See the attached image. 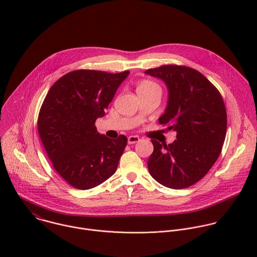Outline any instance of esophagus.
<instances>
[{
	"label": "esophagus",
	"mask_w": 257,
	"mask_h": 257,
	"mask_svg": "<svg viewBox=\"0 0 257 257\" xmlns=\"http://www.w3.org/2000/svg\"><path fill=\"white\" fill-rule=\"evenodd\" d=\"M140 140V138L136 135H131L128 137V144H134L136 142H138Z\"/></svg>",
	"instance_id": "obj_1"
}]
</instances>
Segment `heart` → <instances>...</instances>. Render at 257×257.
<instances>
[{"label": "heart", "instance_id": "obj_1", "mask_svg": "<svg viewBox=\"0 0 257 257\" xmlns=\"http://www.w3.org/2000/svg\"><path fill=\"white\" fill-rule=\"evenodd\" d=\"M153 87H159V86L156 83L152 82V81L145 80V81H142V82H140L138 84L137 90H139V89H148V88H153Z\"/></svg>", "mask_w": 257, "mask_h": 257}]
</instances>
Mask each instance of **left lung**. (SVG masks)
<instances>
[{"instance_id":"obj_1","label":"left lung","mask_w":257,"mask_h":257,"mask_svg":"<svg viewBox=\"0 0 257 257\" xmlns=\"http://www.w3.org/2000/svg\"><path fill=\"white\" fill-rule=\"evenodd\" d=\"M145 73L166 83L168 104L159 123L177 132L170 144L152 140L150 174L168 188H187L207 174L222 152L227 132L223 97L200 72L186 66L165 65Z\"/></svg>"}]
</instances>
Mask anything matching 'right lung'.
<instances>
[{
  "instance_id": "right-lung-1",
  "label": "right lung",
  "mask_w": 257,
  "mask_h": 257,
  "mask_svg": "<svg viewBox=\"0 0 257 257\" xmlns=\"http://www.w3.org/2000/svg\"><path fill=\"white\" fill-rule=\"evenodd\" d=\"M129 73L76 70L50 88L38 129L54 169L71 186L87 190L115 174L127 137L109 139L97 132L94 123L104 116Z\"/></svg>"
}]
</instances>
